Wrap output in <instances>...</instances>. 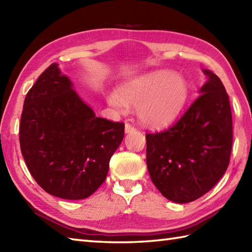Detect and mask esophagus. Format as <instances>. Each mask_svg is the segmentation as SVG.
I'll use <instances>...</instances> for the list:
<instances>
[{
	"label": "esophagus",
	"mask_w": 252,
	"mask_h": 252,
	"mask_svg": "<svg viewBox=\"0 0 252 252\" xmlns=\"http://www.w3.org/2000/svg\"><path fill=\"white\" fill-rule=\"evenodd\" d=\"M125 131H126V133H133V132H135V127L132 126L130 123H126Z\"/></svg>",
	"instance_id": "1"
}]
</instances>
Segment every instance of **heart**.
Here are the masks:
<instances>
[{
  "label": "heart",
  "mask_w": 252,
  "mask_h": 252,
  "mask_svg": "<svg viewBox=\"0 0 252 252\" xmlns=\"http://www.w3.org/2000/svg\"><path fill=\"white\" fill-rule=\"evenodd\" d=\"M119 93L110 92L107 103L119 114H126L129 105L136 107L144 126L158 129L171 125L180 116L189 96V87L179 73L156 70L131 78Z\"/></svg>",
  "instance_id": "heart-1"
}]
</instances>
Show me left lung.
<instances>
[{
  "label": "left lung",
  "mask_w": 252,
  "mask_h": 252,
  "mask_svg": "<svg viewBox=\"0 0 252 252\" xmlns=\"http://www.w3.org/2000/svg\"><path fill=\"white\" fill-rule=\"evenodd\" d=\"M207 81L199 97L170 129L146 134L151 179L167 199L194 201L225 173L233 144L232 111L225 88L216 73L202 69Z\"/></svg>",
  "instance_id": "left-lung-1"
}]
</instances>
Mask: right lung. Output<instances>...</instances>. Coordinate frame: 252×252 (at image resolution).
I'll use <instances>...</instances> for the list:
<instances>
[{
  "mask_svg": "<svg viewBox=\"0 0 252 252\" xmlns=\"http://www.w3.org/2000/svg\"><path fill=\"white\" fill-rule=\"evenodd\" d=\"M125 125L95 116L57 63L27 93L20 149L32 178L49 194L68 200L91 196L104 181Z\"/></svg>",
  "mask_w": 252,
  "mask_h": 252,
  "instance_id": "obj_1",
  "label": "right lung"
}]
</instances>
